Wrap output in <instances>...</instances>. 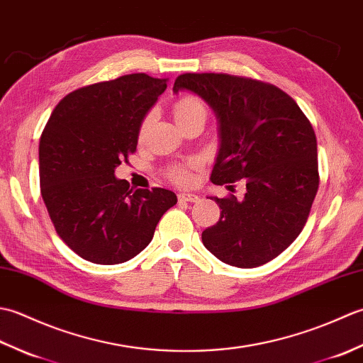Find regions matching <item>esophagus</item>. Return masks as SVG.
Listing matches in <instances>:
<instances>
[{"mask_svg": "<svg viewBox=\"0 0 363 363\" xmlns=\"http://www.w3.org/2000/svg\"><path fill=\"white\" fill-rule=\"evenodd\" d=\"M181 199V201H184V203H198L199 201V196L198 195H195V194H179V196H177Z\"/></svg>", "mask_w": 363, "mask_h": 363, "instance_id": "esophagus-1", "label": "esophagus"}]
</instances>
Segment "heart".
<instances>
[{"label": "heart", "mask_w": 363, "mask_h": 363, "mask_svg": "<svg viewBox=\"0 0 363 363\" xmlns=\"http://www.w3.org/2000/svg\"><path fill=\"white\" fill-rule=\"evenodd\" d=\"M173 113H174V120L177 125H181L184 121H189L191 118H196V117H203L206 118L207 111H206V106L204 103L199 99L198 96L194 95H186L177 99L173 106ZM151 125V115H148L143 121H142V126H140V135H143L146 133V129L150 128ZM169 179L174 181L176 184H179V186H189V184L194 181V174H191L190 168L189 167H173L169 169Z\"/></svg>", "instance_id": "b5f03b06"}]
</instances>
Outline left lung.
Instances as JSON below:
<instances>
[{
	"label": "left lung",
	"instance_id": "1",
	"mask_svg": "<svg viewBox=\"0 0 363 363\" xmlns=\"http://www.w3.org/2000/svg\"><path fill=\"white\" fill-rule=\"evenodd\" d=\"M179 90L201 96L218 118L220 150L211 181L228 187L246 182L242 199L213 196L220 220L204 230L203 243L228 265H264L299 235L317 195L311 121L281 89L242 76L186 73L174 81L173 91Z\"/></svg>",
	"mask_w": 363,
	"mask_h": 363
}]
</instances>
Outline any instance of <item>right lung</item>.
Wrapping results in <instances>:
<instances>
[{
    "instance_id": "obj_1",
    "label": "right lung",
    "mask_w": 363,
    "mask_h": 363,
    "mask_svg": "<svg viewBox=\"0 0 363 363\" xmlns=\"http://www.w3.org/2000/svg\"><path fill=\"white\" fill-rule=\"evenodd\" d=\"M167 79L125 74L68 94L38 145L40 191L57 235L79 257L123 264L152 240L172 190L129 189L115 168L137 148L138 130Z\"/></svg>"
}]
</instances>
